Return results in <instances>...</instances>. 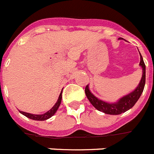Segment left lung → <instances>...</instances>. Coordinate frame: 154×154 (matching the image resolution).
<instances>
[{
    "label": "left lung",
    "mask_w": 154,
    "mask_h": 154,
    "mask_svg": "<svg viewBox=\"0 0 154 154\" xmlns=\"http://www.w3.org/2000/svg\"><path fill=\"white\" fill-rule=\"evenodd\" d=\"M119 39L121 40L123 38H120ZM139 66L143 70V75H142V78H141L138 86L134 89V91L129 93L128 94L124 96V97H122L116 102H106V101H104L101 99L97 98L96 96H94L91 93V91H90V88H89V85H87L85 88V93H86V97L90 101V102L92 104L93 106L96 109H97L98 111L102 112L105 114H109V115H120V114L125 112L128 110L131 109L135 105V103L138 101L141 94H143L145 83H146V65H145L143 58L141 55V53Z\"/></svg>",
    "instance_id": "obj_1"
}]
</instances>
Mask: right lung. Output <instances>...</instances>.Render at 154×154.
Segmentation results:
<instances>
[{
    "label": "right lung",
    "instance_id": "obj_1",
    "mask_svg": "<svg viewBox=\"0 0 154 154\" xmlns=\"http://www.w3.org/2000/svg\"><path fill=\"white\" fill-rule=\"evenodd\" d=\"M61 99H62V91L60 94L59 97H58V100L57 101L56 104L53 106L50 110H49L48 112H46L45 113L40 114V115H37V114H31L28 113V112H26L20 111V112L21 114H23V116H26L29 119H31V120H39V121H43V120H46L48 119H49L50 117H52L54 114L57 112V109H59L60 105V103H61Z\"/></svg>",
    "mask_w": 154,
    "mask_h": 154
}]
</instances>
